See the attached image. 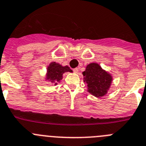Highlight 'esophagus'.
Here are the masks:
<instances>
[{"label":"esophagus","mask_w":146,"mask_h":146,"mask_svg":"<svg viewBox=\"0 0 146 146\" xmlns=\"http://www.w3.org/2000/svg\"><path fill=\"white\" fill-rule=\"evenodd\" d=\"M78 70H79V68H76L73 69V71H74V73H78Z\"/></svg>","instance_id":"1"}]
</instances>
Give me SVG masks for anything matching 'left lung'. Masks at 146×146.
I'll return each instance as SVG.
<instances>
[{"label":"left lung","instance_id":"1","mask_svg":"<svg viewBox=\"0 0 146 146\" xmlns=\"http://www.w3.org/2000/svg\"><path fill=\"white\" fill-rule=\"evenodd\" d=\"M84 81L88 85V92L96 97L103 96L107 93L111 86V76L104 70L97 63H91L86 66Z\"/></svg>","mask_w":146,"mask_h":146}]
</instances>
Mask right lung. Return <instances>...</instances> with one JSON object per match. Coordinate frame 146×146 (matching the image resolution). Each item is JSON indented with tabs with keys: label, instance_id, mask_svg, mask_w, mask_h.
I'll return each instance as SVG.
<instances>
[{
	"label": "right lung",
	"instance_id": "obj_1",
	"mask_svg": "<svg viewBox=\"0 0 146 146\" xmlns=\"http://www.w3.org/2000/svg\"><path fill=\"white\" fill-rule=\"evenodd\" d=\"M65 72H72L68 66H62L56 62H51L47 68V80H50L52 83L57 84L62 78V74Z\"/></svg>",
	"mask_w": 146,
	"mask_h": 146
}]
</instances>
